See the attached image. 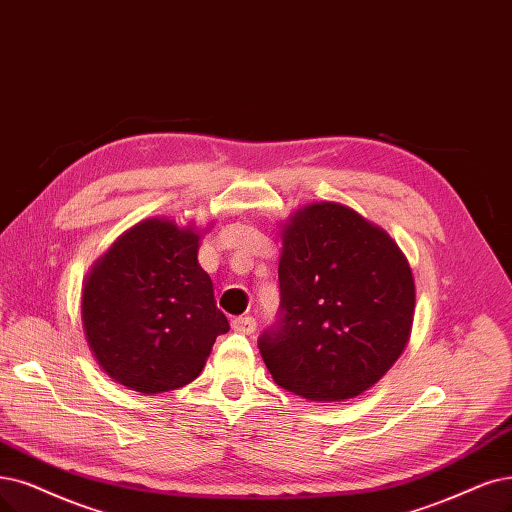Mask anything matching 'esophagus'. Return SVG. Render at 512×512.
Here are the masks:
<instances>
[{"instance_id": "esophagus-1", "label": "esophagus", "mask_w": 512, "mask_h": 512, "mask_svg": "<svg viewBox=\"0 0 512 512\" xmlns=\"http://www.w3.org/2000/svg\"><path fill=\"white\" fill-rule=\"evenodd\" d=\"M232 329L236 333H242V335H251V333H255L257 323H255L253 316H238V318L232 320Z\"/></svg>"}]
</instances>
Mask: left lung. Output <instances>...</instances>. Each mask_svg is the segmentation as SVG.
Here are the masks:
<instances>
[{"instance_id":"8db88e82","label":"left lung","mask_w":512,"mask_h":512,"mask_svg":"<svg viewBox=\"0 0 512 512\" xmlns=\"http://www.w3.org/2000/svg\"><path fill=\"white\" fill-rule=\"evenodd\" d=\"M282 320L259 337L274 382L316 403L377 384L407 348L415 280L384 227L339 202H310L280 223Z\"/></svg>"}]
</instances>
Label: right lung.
Returning <instances> with one entry per match:
<instances>
[{
	"label": "right lung",
	"mask_w": 512,
	"mask_h": 512,
	"mask_svg": "<svg viewBox=\"0 0 512 512\" xmlns=\"http://www.w3.org/2000/svg\"><path fill=\"white\" fill-rule=\"evenodd\" d=\"M208 227L149 217L92 263L82 327L94 361L116 384L141 394L183 388L204 369L217 335L230 331L198 263Z\"/></svg>",
	"instance_id": "1"
}]
</instances>
